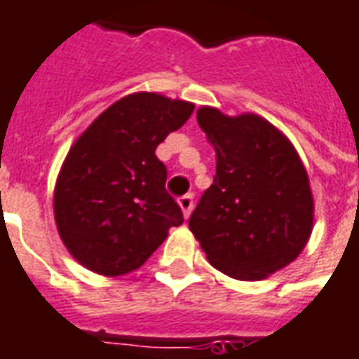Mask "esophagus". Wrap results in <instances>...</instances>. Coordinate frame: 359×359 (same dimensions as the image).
Masks as SVG:
<instances>
[{
  "instance_id": "34e87169",
  "label": "esophagus",
  "mask_w": 359,
  "mask_h": 359,
  "mask_svg": "<svg viewBox=\"0 0 359 359\" xmlns=\"http://www.w3.org/2000/svg\"><path fill=\"white\" fill-rule=\"evenodd\" d=\"M179 205L180 210H182V215H184V219L190 217V212H192V205H194V200L190 194H184V196L179 198Z\"/></svg>"
}]
</instances>
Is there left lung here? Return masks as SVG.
Wrapping results in <instances>:
<instances>
[{
    "label": "left lung",
    "instance_id": "obj_1",
    "mask_svg": "<svg viewBox=\"0 0 359 359\" xmlns=\"http://www.w3.org/2000/svg\"><path fill=\"white\" fill-rule=\"evenodd\" d=\"M196 118L215 149V177L188 227L215 270L264 280L299 257L311 237L307 171L292 142L258 114L200 107Z\"/></svg>",
    "mask_w": 359,
    "mask_h": 359
}]
</instances>
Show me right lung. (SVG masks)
Returning <instances> with one entry per match:
<instances>
[{"mask_svg":"<svg viewBox=\"0 0 359 359\" xmlns=\"http://www.w3.org/2000/svg\"><path fill=\"white\" fill-rule=\"evenodd\" d=\"M192 110V102L159 93H132L69 147L54 188V219L87 270L109 278L134 272L184 222L155 149Z\"/></svg>","mask_w":359,"mask_h":359,"instance_id":"add662e5","label":"right lung"}]
</instances>
